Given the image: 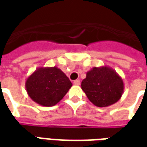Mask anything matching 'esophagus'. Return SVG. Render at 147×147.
Segmentation results:
<instances>
[{
	"instance_id": "34e87169",
	"label": "esophagus",
	"mask_w": 147,
	"mask_h": 147,
	"mask_svg": "<svg viewBox=\"0 0 147 147\" xmlns=\"http://www.w3.org/2000/svg\"><path fill=\"white\" fill-rule=\"evenodd\" d=\"M74 85H77V86L80 85V80L77 79V80H75V81H74Z\"/></svg>"
}]
</instances>
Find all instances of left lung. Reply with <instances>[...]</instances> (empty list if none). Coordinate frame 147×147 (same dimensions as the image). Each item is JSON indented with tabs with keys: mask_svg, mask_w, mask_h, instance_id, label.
<instances>
[{
	"mask_svg": "<svg viewBox=\"0 0 147 147\" xmlns=\"http://www.w3.org/2000/svg\"><path fill=\"white\" fill-rule=\"evenodd\" d=\"M81 87L92 104L97 107H107L121 98L124 83L115 70L104 65L87 72Z\"/></svg>",
	"mask_w": 147,
	"mask_h": 147,
	"instance_id": "obj_1",
	"label": "left lung"
}]
</instances>
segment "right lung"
<instances>
[{"label":"right lung","mask_w":147,"mask_h":147,"mask_svg":"<svg viewBox=\"0 0 147 147\" xmlns=\"http://www.w3.org/2000/svg\"><path fill=\"white\" fill-rule=\"evenodd\" d=\"M72 82L59 68L39 67L27 78L25 88L29 97L42 106H53L65 96Z\"/></svg>","instance_id":"1"}]
</instances>
